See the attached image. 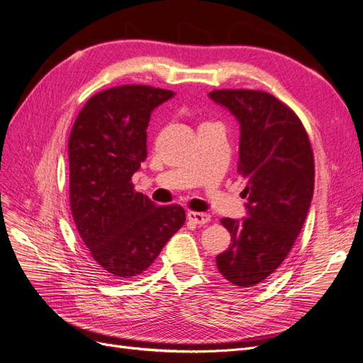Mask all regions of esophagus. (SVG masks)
<instances>
[{
    "mask_svg": "<svg viewBox=\"0 0 363 363\" xmlns=\"http://www.w3.org/2000/svg\"><path fill=\"white\" fill-rule=\"evenodd\" d=\"M186 218H189L190 221H193L194 224H208L211 221L209 213L193 212V211H190L189 213H186Z\"/></svg>",
    "mask_w": 363,
    "mask_h": 363,
    "instance_id": "esophagus-1",
    "label": "esophagus"
}]
</instances>
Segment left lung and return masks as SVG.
<instances>
[{
	"mask_svg": "<svg viewBox=\"0 0 363 363\" xmlns=\"http://www.w3.org/2000/svg\"><path fill=\"white\" fill-rule=\"evenodd\" d=\"M209 97L239 121L238 173L248 181V217L221 220L232 244L217 256V267L235 286L252 287L286 260L302 230L314 191V155L298 115L272 94L216 89Z\"/></svg>",
	"mask_w": 363,
	"mask_h": 363,
	"instance_id": "left-lung-1",
	"label": "left lung"
}]
</instances>
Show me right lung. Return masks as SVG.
I'll use <instances>...</instances> for the list:
<instances>
[{"label":"right lung","mask_w":363,"mask_h":363,"mask_svg":"<svg viewBox=\"0 0 363 363\" xmlns=\"http://www.w3.org/2000/svg\"><path fill=\"white\" fill-rule=\"evenodd\" d=\"M173 96L147 85L104 89L86 101L70 133L72 216L91 257L112 279L147 269L185 223L182 206H157L131 182L147 154L151 112Z\"/></svg>","instance_id":"1"}]
</instances>
